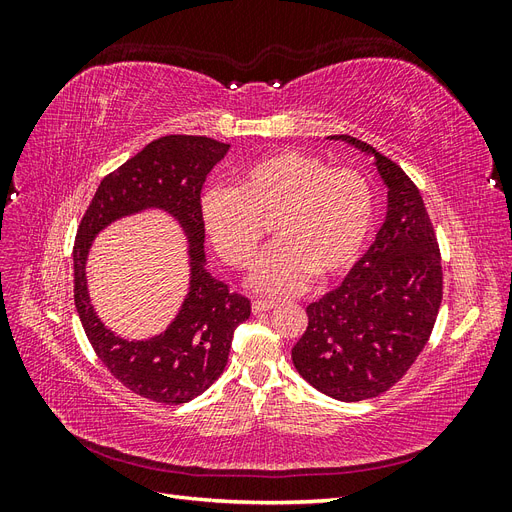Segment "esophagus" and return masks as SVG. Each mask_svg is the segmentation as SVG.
Wrapping results in <instances>:
<instances>
[{
  "mask_svg": "<svg viewBox=\"0 0 512 512\" xmlns=\"http://www.w3.org/2000/svg\"><path fill=\"white\" fill-rule=\"evenodd\" d=\"M277 303L275 301H265V299H254L252 301V312L254 314H262V312H269Z\"/></svg>",
  "mask_w": 512,
  "mask_h": 512,
  "instance_id": "obj_1",
  "label": "esophagus"
}]
</instances>
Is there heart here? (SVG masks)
<instances>
[{"label":"heart","instance_id":"1","mask_svg":"<svg viewBox=\"0 0 512 512\" xmlns=\"http://www.w3.org/2000/svg\"><path fill=\"white\" fill-rule=\"evenodd\" d=\"M200 218L215 250L235 269L252 265L271 222L280 241L260 258L250 284L286 297L314 275L329 280L354 265L374 224V190L359 170L286 149L241 168L235 188H209L200 198Z\"/></svg>","mask_w":512,"mask_h":512}]
</instances>
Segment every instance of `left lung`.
<instances>
[{"instance_id": "8db88e82", "label": "left lung", "mask_w": 512, "mask_h": 512, "mask_svg": "<svg viewBox=\"0 0 512 512\" xmlns=\"http://www.w3.org/2000/svg\"><path fill=\"white\" fill-rule=\"evenodd\" d=\"M374 153L389 185V211L346 280L307 305V329L292 348L299 374L339 401L378 397L395 386L429 342L442 303V256L423 196L397 162Z\"/></svg>"}]
</instances>
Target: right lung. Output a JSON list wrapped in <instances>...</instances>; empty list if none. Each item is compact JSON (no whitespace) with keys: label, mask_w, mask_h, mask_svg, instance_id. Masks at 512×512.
Masks as SVG:
<instances>
[{"label":"right lung","mask_w":512,"mask_h":512,"mask_svg":"<svg viewBox=\"0 0 512 512\" xmlns=\"http://www.w3.org/2000/svg\"><path fill=\"white\" fill-rule=\"evenodd\" d=\"M230 145L207 136L170 134L108 173L91 198L74 239V305L85 335L111 374L153 404L179 406L222 376L232 333L252 314L250 299L211 277L205 262L200 190ZM145 206L173 212L191 239L193 286L176 322L147 343H126L103 329L88 305L84 258L90 239L113 219Z\"/></svg>","instance_id":"add662e5"}]
</instances>
